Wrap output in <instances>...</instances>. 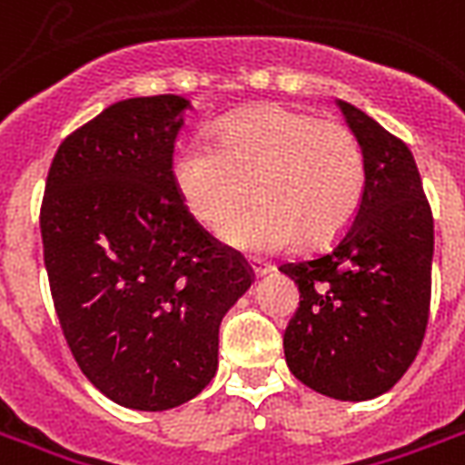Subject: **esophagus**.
Returning a JSON list of instances; mask_svg holds the SVG:
<instances>
[{"label": "esophagus", "mask_w": 465, "mask_h": 465, "mask_svg": "<svg viewBox=\"0 0 465 465\" xmlns=\"http://www.w3.org/2000/svg\"><path fill=\"white\" fill-rule=\"evenodd\" d=\"M251 268H253V272H256L258 278H263V275H268V272L272 271V265L263 263V261H251Z\"/></svg>", "instance_id": "1"}]
</instances>
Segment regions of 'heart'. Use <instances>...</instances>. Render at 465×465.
Returning a JSON list of instances; mask_svg holds the SVG:
<instances>
[{
  "label": "heart",
  "instance_id": "b5f03b06",
  "mask_svg": "<svg viewBox=\"0 0 465 465\" xmlns=\"http://www.w3.org/2000/svg\"><path fill=\"white\" fill-rule=\"evenodd\" d=\"M214 146L193 141L177 151L173 180L200 224L226 226V241L248 253L317 246L349 224L366 187L356 134L334 119L285 104L258 106L217 126Z\"/></svg>",
  "mask_w": 465,
  "mask_h": 465
}]
</instances>
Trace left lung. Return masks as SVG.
<instances>
[{
    "label": "left lung",
    "mask_w": 465,
    "mask_h": 465,
    "mask_svg": "<svg viewBox=\"0 0 465 465\" xmlns=\"http://www.w3.org/2000/svg\"><path fill=\"white\" fill-rule=\"evenodd\" d=\"M339 109L363 148L366 187L327 251L280 265L300 290L282 346L307 388L361 402L388 392L420 353L434 219L410 148L349 102Z\"/></svg>",
    "instance_id": "obj_1"
}]
</instances>
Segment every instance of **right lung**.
Returning <instances> with one entry per match:
<instances>
[{"label":"right lung","instance_id":"add662e5","mask_svg":"<svg viewBox=\"0 0 465 465\" xmlns=\"http://www.w3.org/2000/svg\"><path fill=\"white\" fill-rule=\"evenodd\" d=\"M187 106L177 94L106 106L60 143L41 204L53 304L77 366L116 405L146 412L207 388L219 324L253 282L175 190Z\"/></svg>","mask_w":465,"mask_h":465}]
</instances>
